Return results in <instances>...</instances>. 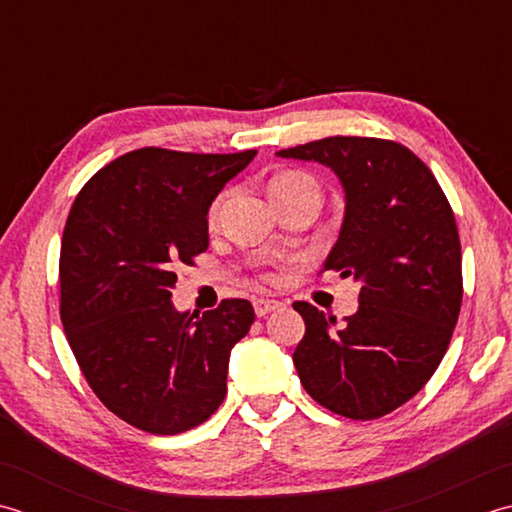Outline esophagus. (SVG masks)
I'll list each match as a JSON object with an SVG mask.
<instances>
[{
	"mask_svg": "<svg viewBox=\"0 0 512 512\" xmlns=\"http://www.w3.org/2000/svg\"><path fill=\"white\" fill-rule=\"evenodd\" d=\"M278 307H283V302L274 300V298H256V300H254L256 316H267L269 311H274V309H278Z\"/></svg>",
	"mask_w": 512,
	"mask_h": 512,
	"instance_id": "obj_1",
	"label": "esophagus"
}]
</instances>
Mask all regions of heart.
Masks as SVG:
<instances>
[{
	"label": "heart",
	"mask_w": 512,
	"mask_h": 512,
	"mask_svg": "<svg viewBox=\"0 0 512 512\" xmlns=\"http://www.w3.org/2000/svg\"><path fill=\"white\" fill-rule=\"evenodd\" d=\"M305 185H316L314 181L309 179L305 174H298V172H287V174H280L276 176L274 181L269 183V196L280 194V192H289V190H296V187H305ZM223 198L225 194H221L214 201L212 210H210V221H216L218 214H221V205H223Z\"/></svg>",
	"instance_id": "1"
}]
</instances>
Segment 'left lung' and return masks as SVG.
Instances as JSON below:
<instances>
[{
	"label": "left lung",
	"mask_w": 512,
	"mask_h": 512,
	"mask_svg": "<svg viewBox=\"0 0 512 512\" xmlns=\"http://www.w3.org/2000/svg\"><path fill=\"white\" fill-rule=\"evenodd\" d=\"M276 154L338 176L344 221L322 267L360 283V307L342 327L294 302L305 320L298 378L325 409L375 420L429 382L451 342L462 307L453 210L431 170L400 143L329 137Z\"/></svg>",
	"instance_id": "obj_1"
}]
</instances>
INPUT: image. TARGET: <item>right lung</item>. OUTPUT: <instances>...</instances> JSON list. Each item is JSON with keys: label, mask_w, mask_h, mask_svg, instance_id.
<instances>
[{"label": "right lung", "mask_w": 512, "mask_h": 512, "mask_svg": "<svg viewBox=\"0 0 512 512\" xmlns=\"http://www.w3.org/2000/svg\"><path fill=\"white\" fill-rule=\"evenodd\" d=\"M256 150L141 148L83 185L61 238V322L92 391L154 435L203 424L227 393L229 353L254 322L249 300L176 311L174 269L210 245L207 212Z\"/></svg>", "instance_id": "right-lung-1"}]
</instances>
